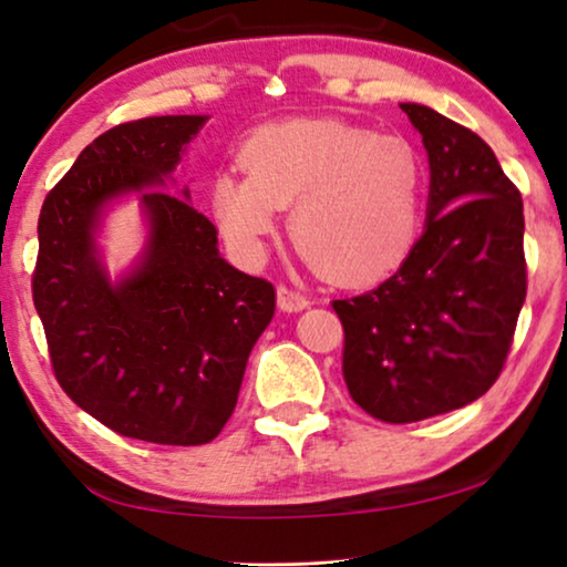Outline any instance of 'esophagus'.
Wrapping results in <instances>:
<instances>
[{"label":"esophagus","mask_w":567,"mask_h":567,"mask_svg":"<svg viewBox=\"0 0 567 567\" xmlns=\"http://www.w3.org/2000/svg\"><path fill=\"white\" fill-rule=\"evenodd\" d=\"M309 307V299L297 289H289V286H278V309L281 312H301V309Z\"/></svg>","instance_id":"34e87169"}]
</instances>
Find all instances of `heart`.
Wrapping results in <instances>:
<instances>
[{"label":"heart","instance_id":"obj_1","mask_svg":"<svg viewBox=\"0 0 567 567\" xmlns=\"http://www.w3.org/2000/svg\"><path fill=\"white\" fill-rule=\"evenodd\" d=\"M247 177L219 173L212 212L224 243L258 262L289 208V231L312 266L367 286L398 270L421 237L425 167L398 134L328 118L268 123L243 146Z\"/></svg>","mask_w":567,"mask_h":567}]
</instances>
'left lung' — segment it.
<instances>
[{
    "label": "left lung",
    "mask_w": 567,
    "mask_h": 567,
    "mask_svg": "<svg viewBox=\"0 0 567 567\" xmlns=\"http://www.w3.org/2000/svg\"><path fill=\"white\" fill-rule=\"evenodd\" d=\"M429 154L425 227L379 289L332 301L355 405L415 423L491 390L526 299L524 204L491 146L429 105L400 103Z\"/></svg>",
    "instance_id": "obj_1"
}]
</instances>
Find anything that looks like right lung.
Instances as JSON below:
<instances>
[{"label":"right lung","instance_id":"1","mask_svg":"<svg viewBox=\"0 0 567 567\" xmlns=\"http://www.w3.org/2000/svg\"><path fill=\"white\" fill-rule=\"evenodd\" d=\"M208 115L121 123L84 146L43 200L33 301L59 384L115 433L167 446L219 436L274 286L229 266L216 227L173 173ZM140 198L145 245L115 277L99 245L106 214Z\"/></svg>","mask_w":567,"mask_h":567}]
</instances>
